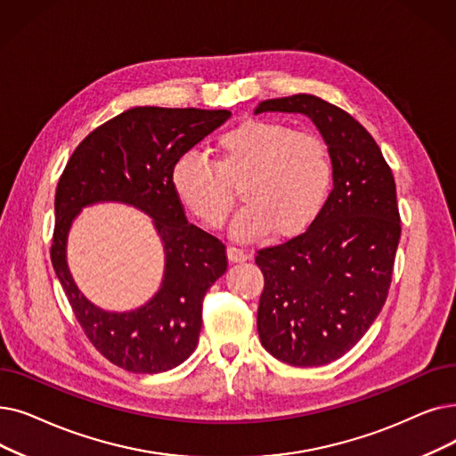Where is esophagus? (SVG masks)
I'll use <instances>...</instances> for the list:
<instances>
[{
	"label": "esophagus",
	"instance_id": "34e87169",
	"mask_svg": "<svg viewBox=\"0 0 456 456\" xmlns=\"http://www.w3.org/2000/svg\"><path fill=\"white\" fill-rule=\"evenodd\" d=\"M227 255H229V259L232 263H244V261L249 259V253L246 249H242V248H236V246H229L227 248Z\"/></svg>",
	"mask_w": 456,
	"mask_h": 456
}]
</instances>
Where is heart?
Segmentation results:
<instances>
[{
    "mask_svg": "<svg viewBox=\"0 0 456 456\" xmlns=\"http://www.w3.org/2000/svg\"><path fill=\"white\" fill-rule=\"evenodd\" d=\"M333 183V160L319 134L294 130L270 118H251L216 137L212 160L184 152L171 171L179 201L210 229L222 227L234 203L244 200L232 231L240 239L302 232L322 210Z\"/></svg>",
    "mask_w": 456,
    "mask_h": 456,
    "instance_id": "b5f03b06",
    "label": "heart"
}]
</instances>
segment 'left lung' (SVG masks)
Here are the masks:
<instances>
[{"label": "left lung", "mask_w": 456, "mask_h": 456, "mask_svg": "<svg viewBox=\"0 0 456 456\" xmlns=\"http://www.w3.org/2000/svg\"><path fill=\"white\" fill-rule=\"evenodd\" d=\"M305 113L333 160V188L319 216L292 239L256 251L265 275L256 311L263 346L294 367L341 358L386 304L401 239L397 186L372 135L314 94L272 98L255 113Z\"/></svg>", "instance_id": "left-lung-1"}]
</instances>
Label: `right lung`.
<instances>
[{
    "mask_svg": "<svg viewBox=\"0 0 456 456\" xmlns=\"http://www.w3.org/2000/svg\"><path fill=\"white\" fill-rule=\"evenodd\" d=\"M231 117L227 110L132 108L94 128L59 176L50 256L67 300L87 339L108 362L130 372L154 374L181 365L200 343L203 298L227 270L225 246L186 220L173 191L171 171L205 135ZM123 200L155 220L167 249L161 290L143 308L106 314L87 303L66 268L64 242L79 208Z\"/></svg>",
    "mask_w": 456,
    "mask_h": 456,
    "instance_id": "add662e5",
    "label": "right lung"
}]
</instances>
